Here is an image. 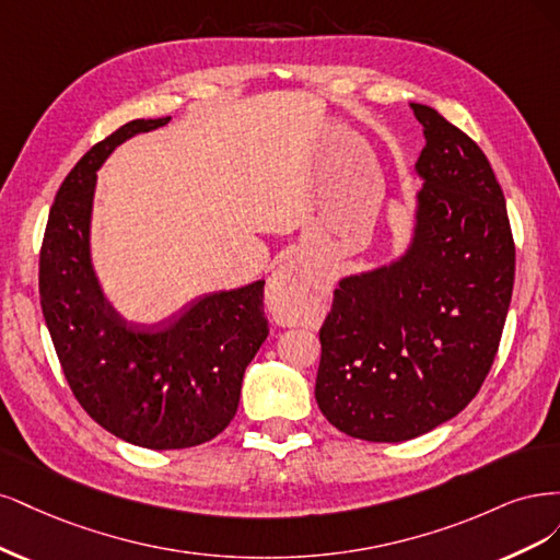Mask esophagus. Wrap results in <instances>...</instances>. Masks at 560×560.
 I'll return each instance as SVG.
<instances>
[{"label":"esophagus","instance_id":"obj_1","mask_svg":"<svg viewBox=\"0 0 560 560\" xmlns=\"http://www.w3.org/2000/svg\"><path fill=\"white\" fill-rule=\"evenodd\" d=\"M310 272H306L304 265L288 262L267 285L269 312L277 316L279 323H291V310L310 293Z\"/></svg>","mask_w":560,"mask_h":560}]
</instances>
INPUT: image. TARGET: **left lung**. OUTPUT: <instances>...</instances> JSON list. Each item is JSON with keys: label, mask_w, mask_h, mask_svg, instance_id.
I'll return each mask as SVG.
<instances>
[{"label": "left lung", "mask_w": 560, "mask_h": 560, "mask_svg": "<svg viewBox=\"0 0 560 560\" xmlns=\"http://www.w3.org/2000/svg\"><path fill=\"white\" fill-rule=\"evenodd\" d=\"M411 109L425 135L417 237L400 262L341 279L318 332L316 402L368 442L419 438L470 405L514 288V237L489 158L435 109Z\"/></svg>", "instance_id": "8db88e82"}]
</instances>
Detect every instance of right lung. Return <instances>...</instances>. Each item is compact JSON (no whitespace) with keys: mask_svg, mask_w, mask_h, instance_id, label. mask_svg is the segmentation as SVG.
<instances>
[{"mask_svg":"<svg viewBox=\"0 0 560 560\" xmlns=\"http://www.w3.org/2000/svg\"><path fill=\"white\" fill-rule=\"evenodd\" d=\"M167 120L125 122L77 162L39 254L42 312L71 393L112 435L158 451L205 444L228 428L269 332L265 281L202 298L167 330L130 326L102 298L88 250L95 172L118 143Z\"/></svg>","mask_w":560,"mask_h":560,"instance_id":"1","label":"right lung"}]
</instances>
